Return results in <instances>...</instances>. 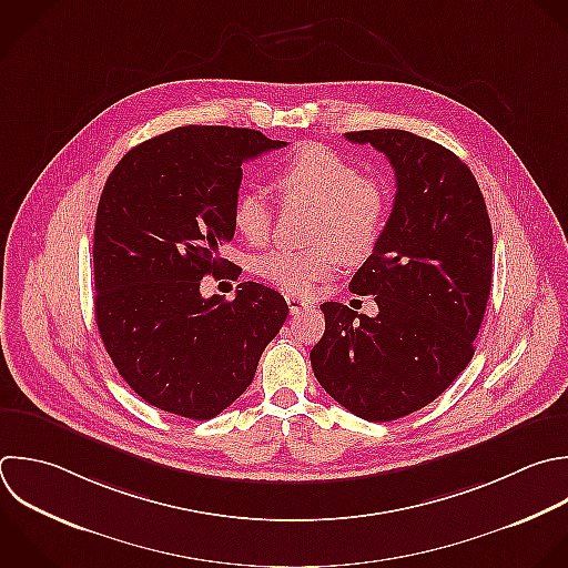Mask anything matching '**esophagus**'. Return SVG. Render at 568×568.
<instances>
[{
	"instance_id": "1",
	"label": "esophagus",
	"mask_w": 568,
	"mask_h": 568,
	"mask_svg": "<svg viewBox=\"0 0 568 568\" xmlns=\"http://www.w3.org/2000/svg\"><path fill=\"white\" fill-rule=\"evenodd\" d=\"M286 304H288L291 315H300L302 311L311 308V302H306V300H302V297H297V295H286Z\"/></svg>"
}]
</instances>
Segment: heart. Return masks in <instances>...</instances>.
<instances>
[{"label":"heart","mask_w":568,"mask_h":568,"mask_svg":"<svg viewBox=\"0 0 568 568\" xmlns=\"http://www.w3.org/2000/svg\"><path fill=\"white\" fill-rule=\"evenodd\" d=\"M273 186L284 204L313 209L304 251H271L253 260V271L291 295H308L328 280L339 257L364 260L377 244L386 215L388 193L375 178L322 144H304L275 171ZM233 229L253 246L268 242L273 209L257 191H242L231 209Z\"/></svg>","instance_id":"b5f03b06"}]
</instances>
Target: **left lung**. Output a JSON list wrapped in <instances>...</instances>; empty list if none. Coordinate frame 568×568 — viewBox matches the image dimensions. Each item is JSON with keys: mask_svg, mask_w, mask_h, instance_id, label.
<instances>
[{"mask_svg": "<svg viewBox=\"0 0 568 568\" xmlns=\"http://www.w3.org/2000/svg\"><path fill=\"white\" fill-rule=\"evenodd\" d=\"M395 171L388 222L348 288L375 295L377 315L324 302L311 351L322 388L368 422L415 413L442 395L473 357L493 277V231L470 169L408 131L346 133Z\"/></svg>", "mask_w": 568, "mask_h": 568, "instance_id": "1", "label": "left lung"}]
</instances>
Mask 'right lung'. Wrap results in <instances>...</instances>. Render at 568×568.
I'll list each match as a JSON object with an SVG mask.
<instances>
[{
    "mask_svg": "<svg viewBox=\"0 0 568 568\" xmlns=\"http://www.w3.org/2000/svg\"><path fill=\"white\" fill-rule=\"evenodd\" d=\"M286 146L253 129L180 126L131 149L100 197L95 322L118 373L151 406L211 419L253 382L286 300L242 282L235 300L202 297L226 268L242 164Z\"/></svg>",
    "mask_w": 568,
    "mask_h": 568,
    "instance_id": "1",
    "label": "right lung"
}]
</instances>
